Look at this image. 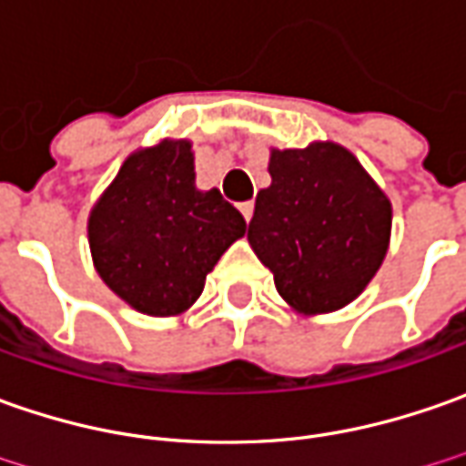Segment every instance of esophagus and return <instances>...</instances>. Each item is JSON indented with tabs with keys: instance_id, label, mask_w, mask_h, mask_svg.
I'll return each mask as SVG.
<instances>
[{
	"instance_id": "obj_1",
	"label": "esophagus",
	"mask_w": 466,
	"mask_h": 466,
	"mask_svg": "<svg viewBox=\"0 0 466 466\" xmlns=\"http://www.w3.org/2000/svg\"><path fill=\"white\" fill-rule=\"evenodd\" d=\"M239 211H242V217H245V221H249V218H252V211H255V203H252V201L239 203Z\"/></svg>"
}]
</instances>
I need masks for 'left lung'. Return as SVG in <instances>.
I'll use <instances>...</instances> for the list:
<instances>
[{"mask_svg": "<svg viewBox=\"0 0 466 466\" xmlns=\"http://www.w3.org/2000/svg\"><path fill=\"white\" fill-rule=\"evenodd\" d=\"M270 185L255 198L249 248L281 299L304 317L363 294L387 258L392 203L356 154L335 141L270 149Z\"/></svg>", "mask_w": 466, "mask_h": 466, "instance_id": "1", "label": "left lung"}]
</instances>
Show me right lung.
<instances>
[{
  "mask_svg": "<svg viewBox=\"0 0 466 466\" xmlns=\"http://www.w3.org/2000/svg\"><path fill=\"white\" fill-rule=\"evenodd\" d=\"M245 229L242 214L217 187H196L187 138H162L128 154L87 218L97 276L149 317L187 312Z\"/></svg>",
  "mask_w": 466,
  "mask_h": 466,
  "instance_id": "right-lung-1",
  "label": "right lung"
}]
</instances>
